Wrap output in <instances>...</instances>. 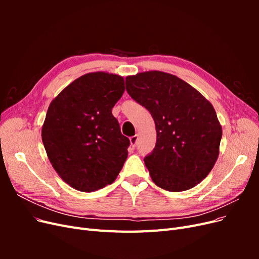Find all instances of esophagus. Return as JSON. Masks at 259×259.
I'll return each mask as SVG.
<instances>
[{
  "label": "esophagus",
  "instance_id": "34e87169",
  "mask_svg": "<svg viewBox=\"0 0 259 259\" xmlns=\"http://www.w3.org/2000/svg\"><path fill=\"white\" fill-rule=\"evenodd\" d=\"M137 140H138V136H137V135H135V136H132V137L130 138V143H131V146H132L133 148H135V147H136V145H137Z\"/></svg>",
  "mask_w": 259,
  "mask_h": 259
}]
</instances>
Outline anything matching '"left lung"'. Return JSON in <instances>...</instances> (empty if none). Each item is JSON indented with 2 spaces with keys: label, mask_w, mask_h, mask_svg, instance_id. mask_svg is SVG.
I'll return each mask as SVG.
<instances>
[{
  "label": "left lung",
  "mask_w": 259,
  "mask_h": 259,
  "mask_svg": "<svg viewBox=\"0 0 259 259\" xmlns=\"http://www.w3.org/2000/svg\"><path fill=\"white\" fill-rule=\"evenodd\" d=\"M126 91L151 113L156 144L144 159L152 182L162 189L186 191L214 167L223 135L215 109L190 84L163 71L126 76Z\"/></svg>",
  "instance_id": "1"
}]
</instances>
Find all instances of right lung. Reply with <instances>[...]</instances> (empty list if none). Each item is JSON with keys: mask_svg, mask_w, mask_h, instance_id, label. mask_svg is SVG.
Segmentation results:
<instances>
[{"mask_svg": "<svg viewBox=\"0 0 259 259\" xmlns=\"http://www.w3.org/2000/svg\"><path fill=\"white\" fill-rule=\"evenodd\" d=\"M123 76L104 71L77 77L55 97L42 126L54 169L66 184L93 192L112 184L127 158L112 108L125 91Z\"/></svg>", "mask_w": 259, "mask_h": 259, "instance_id": "1", "label": "right lung"}]
</instances>
